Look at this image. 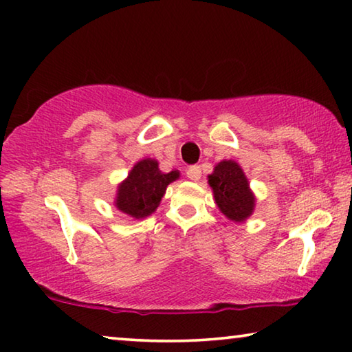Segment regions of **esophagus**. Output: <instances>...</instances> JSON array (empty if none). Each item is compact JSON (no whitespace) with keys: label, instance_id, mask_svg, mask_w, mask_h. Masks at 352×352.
<instances>
[{"label":"esophagus","instance_id":"34e87169","mask_svg":"<svg viewBox=\"0 0 352 352\" xmlns=\"http://www.w3.org/2000/svg\"><path fill=\"white\" fill-rule=\"evenodd\" d=\"M186 175H188L189 180H192V182H199V180H200V177H201V169H200V166H190V168H189V169H188V172H186Z\"/></svg>","mask_w":352,"mask_h":352}]
</instances>
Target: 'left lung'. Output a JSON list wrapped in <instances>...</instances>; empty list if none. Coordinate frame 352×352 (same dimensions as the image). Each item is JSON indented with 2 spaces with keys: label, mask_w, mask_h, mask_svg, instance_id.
<instances>
[{
  "label": "left lung",
  "mask_w": 352,
  "mask_h": 352,
  "mask_svg": "<svg viewBox=\"0 0 352 352\" xmlns=\"http://www.w3.org/2000/svg\"><path fill=\"white\" fill-rule=\"evenodd\" d=\"M208 183L212 188L219 210L233 222H243L253 214L254 195L239 164L231 160L220 162Z\"/></svg>",
  "instance_id": "left-lung-1"
}]
</instances>
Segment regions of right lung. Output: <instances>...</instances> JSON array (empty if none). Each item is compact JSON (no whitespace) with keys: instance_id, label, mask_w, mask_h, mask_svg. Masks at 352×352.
Returning <instances> with one entry per match:
<instances>
[{"instance_id":"obj_1","label":"right lung","mask_w":352,"mask_h":352,"mask_svg":"<svg viewBox=\"0 0 352 352\" xmlns=\"http://www.w3.org/2000/svg\"><path fill=\"white\" fill-rule=\"evenodd\" d=\"M180 172L163 174L158 162L152 158L141 160L129 172V177L118 186L115 206L130 217L144 219L157 211L168 184L175 182Z\"/></svg>"}]
</instances>
